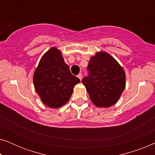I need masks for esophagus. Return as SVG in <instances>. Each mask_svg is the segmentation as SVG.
Returning <instances> with one entry per match:
<instances>
[{"label":"esophagus","instance_id":"34e87169","mask_svg":"<svg viewBox=\"0 0 155 155\" xmlns=\"http://www.w3.org/2000/svg\"><path fill=\"white\" fill-rule=\"evenodd\" d=\"M78 78H79V79L81 80H82V75L81 73H80V74H78Z\"/></svg>","mask_w":155,"mask_h":155}]
</instances>
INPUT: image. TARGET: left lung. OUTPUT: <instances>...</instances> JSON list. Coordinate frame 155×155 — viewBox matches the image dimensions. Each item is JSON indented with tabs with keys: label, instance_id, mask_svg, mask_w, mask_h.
I'll return each mask as SVG.
<instances>
[{
	"label": "left lung",
	"instance_id": "8db88e82",
	"mask_svg": "<svg viewBox=\"0 0 155 155\" xmlns=\"http://www.w3.org/2000/svg\"><path fill=\"white\" fill-rule=\"evenodd\" d=\"M88 75L82 79L91 101L98 107L115 104L126 86L122 67L106 52H98L89 61Z\"/></svg>",
	"mask_w": 155,
	"mask_h": 155
}]
</instances>
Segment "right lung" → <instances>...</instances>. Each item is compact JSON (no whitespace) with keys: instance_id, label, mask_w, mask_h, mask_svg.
I'll list each match as a JSON object with an SVG mask.
<instances>
[{"instance_id":"obj_1","label":"right lung","mask_w":155,"mask_h":155,"mask_svg":"<svg viewBox=\"0 0 155 155\" xmlns=\"http://www.w3.org/2000/svg\"><path fill=\"white\" fill-rule=\"evenodd\" d=\"M33 81L43 103L50 108H59L68 101L74 86L80 80L72 75L61 51L54 47L42 56Z\"/></svg>"}]
</instances>
